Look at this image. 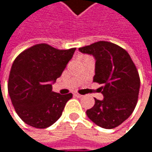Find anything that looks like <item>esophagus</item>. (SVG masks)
Returning a JSON list of instances; mask_svg holds the SVG:
<instances>
[{
	"label": "esophagus",
	"mask_w": 152,
	"mask_h": 152,
	"mask_svg": "<svg viewBox=\"0 0 152 152\" xmlns=\"http://www.w3.org/2000/svg\"><path fill=\"white\" fill-rule=\"evenodd\" d=\"M75 96L77 97V98H81V97H83V96H82L81 94H79V93H76V94H75Z\"/></svg>",
	"instance_id": "34e87169"
}]
</instances>
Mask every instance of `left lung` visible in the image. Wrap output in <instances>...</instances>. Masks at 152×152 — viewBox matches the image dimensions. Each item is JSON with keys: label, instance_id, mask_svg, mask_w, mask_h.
<instances>
[{"label": "left lung", "instance_id": "8db88e82", "mask_svg": "<svg viewBox=\"0 0 152 152\" xmlns=\"http://www.w3.org/2000/svg\"><path fill=\"white\" fill-rule=\"evenodd\" d=\"M83 53L96 59L93 82L103 84L99 88L104 96L95 99L87 116L98 126L114 129L133 113L138 100L140 77L129 53L122 47L108 41H99L79 48Z\"/></svg>", "mask_w": 152, "mask_h": 152}]
</instances>
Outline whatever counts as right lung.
I'll return each mask as SVG.
<instances>
[{"instance_id": "right-lung-1", "label": "right lung", "mask_w": 152, "mask_h": 152, "mask_svg": "<svg viewBox=\"0 0 152 152\" xmlns=\"http://www.w3.org/2000/svg\"><path fill=\"white\" fill-rule=\"evenodd\" d=\"M76 48L60 50L37 44L23 51L14 61L8 91L18 116L26 124L46 129L61 116L72 93L52 91V82L61 76Z\"/></svg>"}]
</instances>
